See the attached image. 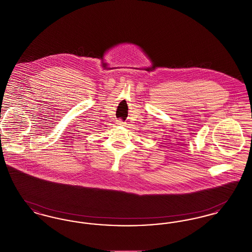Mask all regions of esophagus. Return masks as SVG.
Segmentation results:
<instances>
[{
  "mask_svg": "<svg viewBox=\"0 0 252 252\" xmlns=\"http://www.w3.org/2000/svg\"><path fill=\"white\" fill-rule=\"evenodd\" d=\"M117 125H119V126H124L125 124H124V122H122L121 120L117 121Z\"/></svg>",
  "mask_w": 252,
  "mask_h": 252,
  "instance_id": "1",
  "label": "esophagus"
}]
</instances>
